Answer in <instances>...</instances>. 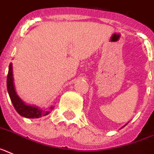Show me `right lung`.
Returning <instances> with one entry per match:
<instances>
[{
    "instance_id": "obj_1",
    "label": "right lung",
    "mask_w": 154,
    "mask_h": 154,
    "mask_svg": "<svg viewBox=\"0 0 154 154\" xmlns=\"http://www.w3.org/2000/svg\"><path fill=\"white\" fill-rule=\"evenodd\" d=\"M7 89L11 103H12L15 109L20 116L26 118L35 119V118L45 116L50 112L49 111L43 110V109L36 107V106L26 105L20 98V97L16 94L15 87H14L13 73H12V64H11V63L9 64V68H8V73L7 77ZM53 107H51L50 109H53Z\"/></svg>"
}]
</instances>
